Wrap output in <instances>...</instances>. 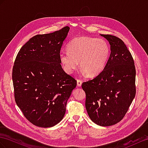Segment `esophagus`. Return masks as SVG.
I'll return each mask as SVG.
<instances>
[{"mask_svg": "<svg viewBox=\"0 0 148 148\" xmlns=\"http://www.w3.org/2000/svg\"><path fill=\"white\" fill-rule=\"evenodd\" d=\"M82 82L81 80H80V79H77V86L81 87V85H82Z\"/></svg>", "mask_w": 148, "mask_h": 148, "instance_id": "1", "label": "esophagus"}]
</instances>
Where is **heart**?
I'll return each mask as SVG.
<instances>
[{"instance_id":"b5f03b06","label":"heart","mask_w":148,"mask_h":148,"mask_svg":"<svg viewBox=\"0 0 148 148\" xmlns=\"http://www.w3.org/2000/svg\"><path fill=\"white\" fill-rule=\"evenodd\" d=\"M68 52H61L60 61L67 73H72L78 66L90 77L96 76L103 71L110 56V47L101 38L79 37L67 45Z\"/></svg>"}]
</instances>
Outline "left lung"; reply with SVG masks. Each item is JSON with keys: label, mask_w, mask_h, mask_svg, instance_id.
<instances>
[{"label": "left lung", "mask_w": 148, "mask_h": 148, "mask_svg": "<svg viewBox=\"0 0 148 148\" xmlns=\"http://www.w3.org/2000/svg\"><path fill=\"white\" fill-rule=\"evenodd\" d=\"M111 45L104 69L92 80L83 82L86 108L94 123L109 126L126 114L136 94V69L133 58L124 42L112 35L101 34Z\"/></svg>", "instance_id": "left-lung-1"}]
</instances>
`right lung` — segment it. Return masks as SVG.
Here are the masks:
<instances>
[{"instance_id": "1", "label": "right lung", "mask_w": 148, "mask_h": 148, "mask_svg": "<svg viewBox=\"0 0 148 148\" xmlns=\"http://www.w3.org/2000/svg\"><path fill=\"white\" fill-rule=\"evenodd\" d=\"M68 26L30 39L18 52L12 71L14 97L29 122L41 127L55 126L66 112L68 99L77 85L60 65V49Z\"/></svg>"}]
</instances>
